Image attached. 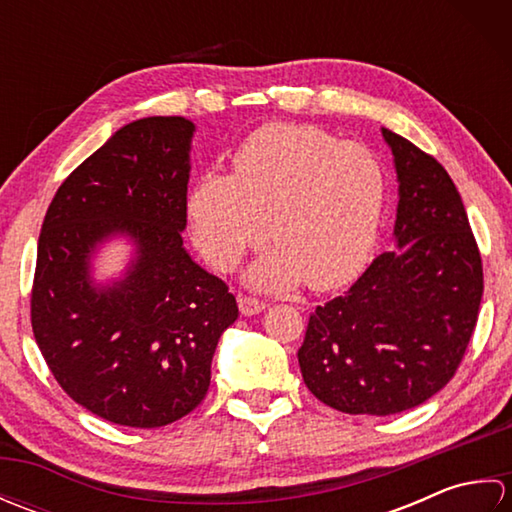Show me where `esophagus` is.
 <instances>
[{
	"mask_svg": "<svg viewBox=\"0 0 512 512\" xmlns=\"http://www.w3.org/2000/svg\"><path fill=\"white\" fill-rule=\"evenodd\" d=\"M237 303H239V310H242L244 317H253V314H259L262 310H266L264 301H259L255 297H248V295H239Z\"/></svg>",
	"mask_w": 512,
	"mask_h": 512,
	"instance_id": "1",
	"label": "esophagus"
}]
</instances>
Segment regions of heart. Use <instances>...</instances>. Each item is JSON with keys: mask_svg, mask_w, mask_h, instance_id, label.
Returning a JSON list of instances; mask_svg holds the SVG:
<instances>
[{"mask_svg": "<svg viewBox=\"0 0 512 512\" xmlns=\"http://www.w3.org/2000/svg\"><path fill=\"white\" fill-rule=\"evenodd\" d=\"M235 176L206 171L193 187L195 242L217 268H233L268 235L277 246L248 270L264 290L306 281L332 290L372 257L383 226L385 162L361 143L317 125L275 123L250 134L233 156Z\"/></svg>", "mask_w": 512, "mask_h": 512, "instance_id": "1", "label": "heart"}]
</instances>
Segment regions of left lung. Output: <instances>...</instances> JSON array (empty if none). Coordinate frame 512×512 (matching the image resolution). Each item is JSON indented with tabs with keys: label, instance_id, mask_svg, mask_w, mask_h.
<instances>
[{
	"label": "left lung",
	"instance_id": "obj_1",
	"mask_svg": "<svg viewBox=\"0 0 512 512\" xmlns=\"http://www.w3.org/2000/svg\"><path fill=\"white\" fill-rule=\"evenodd\" d=\"M383 138L398 176V250L317 306L297 354L312 394L352 416H391L438 394L458 372L484 292L480 248L447 169L389 129Z\"/></svg>",
	"mask_w": 512,
	"mask_h": 512
}]
</instances>
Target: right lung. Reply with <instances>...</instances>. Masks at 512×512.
<instances>
[{"label": "right lung", "instance_id": "1", "mask_svg": "<svg viewBox=\"0 0 512 512\" xmlns=\"http://www.w3.org/2000/svg\"><path fill=\"white\" fill-rule=\"evenodd\" d=\"M182 116L129 123L54 195L37 246L30 321L52 376L114 424L165 427L200 405L237 301L182 246L189 149ZM125 234L137 257L123 280L94 287L95 246Z\"/></svg>", "mask_w": 512, "mask_h": 512}]
</instances>
